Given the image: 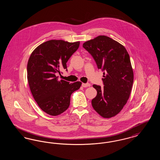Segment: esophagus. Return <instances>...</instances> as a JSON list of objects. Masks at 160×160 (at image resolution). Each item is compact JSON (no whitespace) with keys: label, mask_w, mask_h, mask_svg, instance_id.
I'll use <instances>...</instances> for the list:
<instances>
[{"label":"esophagus","mask_w":160,"mask_h":160,"mask_svg":"<svg viewBox=\"0 0 160 160\" xmlns=\"http://www.w3.org/2000/svg\"><path fill=\"white\" fill-rule=\"evenodd\" d=\"M82 86L83 88H87V87H89L91 86V84L88 83H82Z\"/></svg>","instance_id":"esophagus-1"}]
</instances>
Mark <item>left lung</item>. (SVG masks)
I'll return each instance as SVG.
<instances>
[{
	"label": "left lung",
	"mask_w": 160,
	"mask_h": 160,
	"mask_svg": "<svg viewBox=\"0 0 160 160\" xmlns=\"http://www.w3.org/2000/svg\"><path fill=\"white\" fill-rule=\"evenodd\" d=\"M104 71V87L93 84L97 95L92 100L94 110L102 117L110 118L118 114L126 104L131 91L134 74L129 54L113 39L99 35L83 44Z\"/></svg>",
	"instance_id": "obj_1"
}]
</instances>
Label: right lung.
Masks as SVG:
<instances>
[{
  "mask_svg": "<svg viewBox=\"0 0 160 160\" xmlns=\"http://www.w3.org/2000/svg\"><path fill=\"white\" fill-rule=\"evenodd\" d=\"M80 42L50 40L38 46L31 54L27 65L28 80L33 98L46 113L57 116L68 109L71 94L80 82L69 83L58 80L56 75L66 69L67 62L79 47Z\"/></svg>",
  "mask_w": 160,
  "mask_h": 160,
  "instance_id": "right-lung-1",
  "label": "right lung"
}]
</instances>
